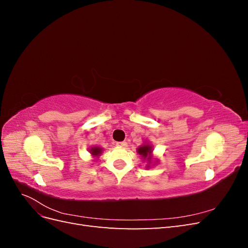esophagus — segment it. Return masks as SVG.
Listing matches in <instances>:
<instances>
[{
  "mask_svg": "<svg viewBox=\"0 0 248 248\" xmlns=\"http://www.w3.org/2000/svg\"><path fill=\"white\" fill-rule=\"evenodd\" d=\"M116 145L119 148H126L127 147V142L126 141H120V142H117Z\"/></svg>",
  "mask_w": 248,
  "mask_h": 248,
  "instance_id": "obj_1",
  "label": "esophagus"
}]
</instances>
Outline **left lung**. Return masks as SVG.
<instances>
[{"mask_svg":"<svg viewBox=\"0 0 248 248\" xmlns=\"http://www.w3.org/2000/svg\"><path fill=\"white\" fill-rule=\"evenodd\" d=\"M137 152L139 155H140V158L141 160L146 162V169H149L150 167H151L152 162H157V160L155 162L154 161L155 160L154 158V155H153V146L150 144V142H147L145 141L144 145H141L140 147H139L137 149Z\"/></svg>","mask_w":248,"mask_h":248,"instance_id":"8db88e82","label":"left lung"}]
</instances>
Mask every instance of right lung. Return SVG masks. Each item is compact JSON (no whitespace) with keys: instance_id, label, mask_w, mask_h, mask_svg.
<instances>
[{"instance_id":"1","label":"right lung","mask_w":248,"mask_h":248,"mask_svg":"<svg viewBox=\"0 0 248 248\" xmlns=\"http://www.w3.org/2000/svg\"><path fill=\"white\" fill-rule=\"evenodd\" d=\"M89 152L90 154H91V156L93 157V158H96V160L99 158V156H101L102 152H103V149L98 147V146H93V147H90L89 148Z\"/></svg>"}]
</instances>
